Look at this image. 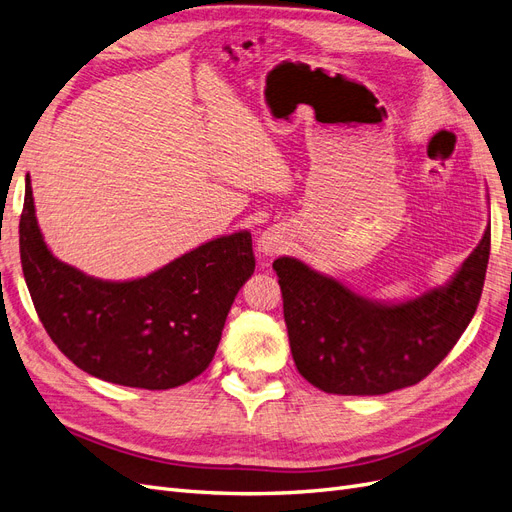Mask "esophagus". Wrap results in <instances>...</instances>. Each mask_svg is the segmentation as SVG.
Returning <instances> with one entry per match:
<instances>
[{
	"label": "esophagus",
	"instance_id": "1",
	"mask_svg": "<svg viewBox=\"0 0 512 512\" xmlns=\"http://www.w3.org/2000/svg\"><path fill=\"white\" fill-rule=\"evenodd\" d=\"M286 250V239L280 230L269 228L258 239V252L262 256H277Z\"/></svg>",
	"mask_w": 512,
	"mask_h": 512
}]
</instances>
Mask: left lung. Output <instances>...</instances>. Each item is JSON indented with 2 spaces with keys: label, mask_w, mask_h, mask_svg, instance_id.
<instances>
[{
  "label": "left lung",
  "mask_w": 512,
  "mask_h": 512,
  "mask_svg": "<svg viewBox=\"0 0 512 512\" xmlns=\"http://www.w3.org/2000/svg\"><path fill=\"white\" fill-rule=\"evenodd\" d=\"M489 247L487 228L451 282L404 303L371 301L297 258H277L273 269L299 374L335 395H384L421 382L468 329Z\"/></svg>",
  "instance_id": "obj_1"
}]
</instances>
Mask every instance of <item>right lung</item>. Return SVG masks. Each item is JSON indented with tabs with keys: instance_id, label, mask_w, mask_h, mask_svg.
<instances>
[{
	"instance_id": "add662e5",
	"label": "right lung",
	"mask_w": 512,
	"mask_h": 512,
	"mask_svg": "<svg viewBox=\"0 0 512 512\" xmlns=\"http://www.w3.org/2000/svg\"><path fill=\"white\" fill-rule=\"evenodd\" d=\"M19 247L38 318L57 348L91 376L149 391L175 389L203 374L230 305L256 267L252 235L239 230L138 280L85 275L46 247L29 175Z\"/></svg>"
}]
</instances>
